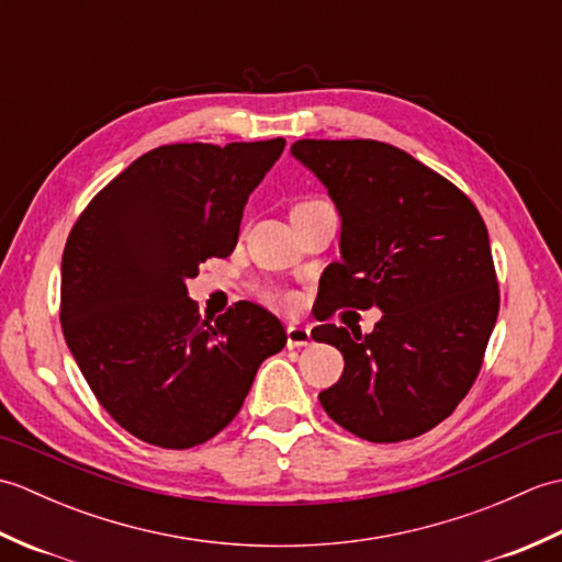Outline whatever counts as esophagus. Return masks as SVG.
<instances>
[{"instance_id": "1", "label": "esophagus", "mask_w": 562, "mask_h": 562, "mask_svg": "<svg viewBox=\"0 0 562 562\" xmlns=\"http://www.w3.org/2000/svg\"><path fill=\"white\" fill-rule=\"evenodd\" d=\"M308 342H312V333H308V328L296 324L288 326V348H306Z\"/></svg>"}]
</instances>
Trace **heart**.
Here are the masks:
<instances>
[{
    "label": "heart",
    "mask_w": 562,
    "mask_h": 562,
    "mask_svg": "<svg viewBox=\"0 0 562 562\" xmlns=\"http://www.w3.org/2000/svg\"><path fill=\"white\" fill-rule=\"evenodd\" d=\"M266 300L278 302V304H290L294 300V294L292 292H284V290H268L266 292Z\"/></svg>",
    "instance_id": "1"
}]
</instances>
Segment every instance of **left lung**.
Returning <instances> with one entry per match:
<instances>
[{"mask_svg": "<svg viewBox=\"0 0 562 562\" xmlns=\"http://www.w3.org/2000/svg\"><path fill=\"white\" fill-rule=\"evenodd\" d=\"M340 212V262L326 268L318 321L381 308L372 333L324 324L314 340L342 352L324 411L369 441H403L453 413L481 372L499 312L485 222L445 176L376 139H300Z\"/></svg>", "mask_w": 562, "mask_h": 562, "instance_id": "8db88e82", "label": "left lung"}]
</instances>
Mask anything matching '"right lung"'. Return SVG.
Listing matches in <instances>:
<instances>
[{
    "mask_svg": "<svg viewBox=\"0 0 562 562\" xmlns=\"http://www.w3.org/2000/svg\"><path fill=\"white\" fill-rule=\"evenodd\" d=\"M284 139L164 145L89 202L63 256L59 324L113 420L164 449L212 439L241 411L258 367L288 342L266 308L200 318L186 280L238 241L248 195Z\"/></svg>",
    "mask_w": 562,
    "mask_h": 562,
    "instance_id": "right-lung-1",
    "label": "right lung"
}]
</instances>
